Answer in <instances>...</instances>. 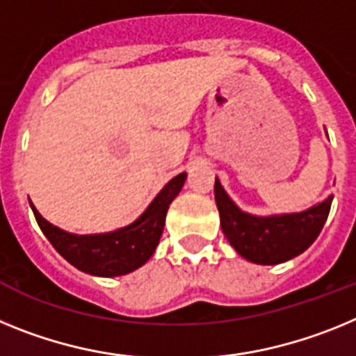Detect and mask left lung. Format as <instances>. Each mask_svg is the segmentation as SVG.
Returning <instances> with one entry per match:
<instances>
[{
    "label": "left lung",
    "instance_id": "obj_1",
    "mask_svg": "<svg viewBox=\"0 0 356 356\" xmlns=\"http://www.w3.org/2000/svg\"><path fill=\"white\" fill-rule=\"evenodd\" d=\"M215 200L225 238L240 256L259 265H276L307 251L319 236L333 197L302 213L252 216L240 211L215 179Z\"/></svg>",
    "mask_w": 356,
    "mask_h": 356
}]
</instances>
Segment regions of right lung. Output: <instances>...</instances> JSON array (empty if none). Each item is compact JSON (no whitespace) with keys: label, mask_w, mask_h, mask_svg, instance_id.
I'll list each match as a JSON object with an SVG mask.
<instances>
[{"label":"right lung","mask_w":356,"mask_h":356,"mask_svg":"<svg viewBox=\"0 0 356 356\" xmlns=\"http://www.w3.org/2000/svg\"><path fill=\"white\" fill-rule=\"evenodd\" d=\"M184 179L186 174H179L172 179L134 224L107 234H70L46 222L33 208V204L30 206L37 224L49 243L73 267L92 276H122L147 264L148 258L154 254L165 227V216L170 202L179 195Z\"/></svg>","instance_id":"1"}]
</instances>
